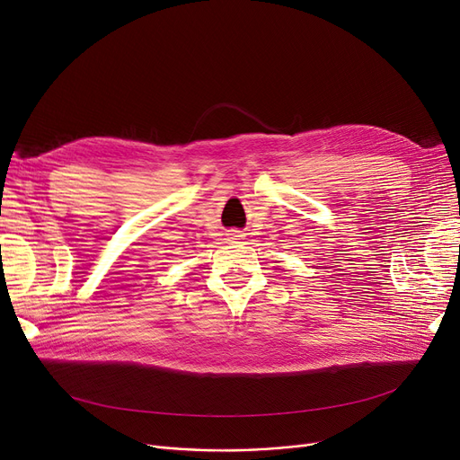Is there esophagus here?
Here are the masks:
<instances>
[{
  "instance_id": "esophagus-1",
  "label": "esophagus",
  "mask_w": 460,
  "mask_h": 460,
  "mask_svg": "<svg viewBox=\"0 0 460 460\" xmlns=\"http://www.w3.org/2000/svg\"><path fill=\"white\" fill-rule=\"evenodd\" d=\"M243 236H244L243 231H236V229H233V231L227 233V238H229V240H240Z\"/></svg>"
}]
</instances>
